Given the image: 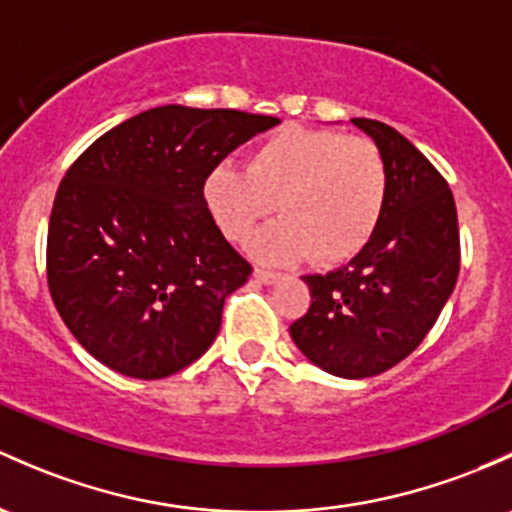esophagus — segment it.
Returning <instances> with one entry per match:
<instances>
[{"instance_id":"1","label":"esophagus","mask_w":512,"mask_h":512,"mask_svg":"<svg viewBox=\"0 0 512 512\" xmlns=\"http://www.w3.org/2000/svg\"><path fill=\"white\" fill-rule=\"evenodd\" d=\"M252 277H255L257 282H262V284H274L279 279V274L272 272V270H262V267H255Z\"/></svg>"}]
</instances>
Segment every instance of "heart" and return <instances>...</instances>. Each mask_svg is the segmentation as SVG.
Instances as JSON below:
<instances>
[{"label": "heart", "mask_w": 512, "mask_h": 512, "mask_svg": "<svg viewBox=\"0 0 512 512\" xmlns=\"http://www.w3.org/2000/svg\"><path fill=\"white\" fill-rule=\"evenodd\" d=\"M203 198L228 240L242 242L274 211L282 220L252 242L265 260L341 265L378 230L387 201V164L368 137L333 129L282 127L257 144L247 171L218 164Z\"/></svg>", "instance_id": "1"}]
</instances>
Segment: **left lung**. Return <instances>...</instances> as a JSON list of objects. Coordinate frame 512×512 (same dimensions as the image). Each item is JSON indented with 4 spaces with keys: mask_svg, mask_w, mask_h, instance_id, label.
I'll return each instance as SVG.
<instances>
[{
    "mask_svg": "<svg viewBox=\"0 0 512 512\" xmlns=\"http://www.w3.org/2000/svg\"><path fill=\"white\" fill-rule=\"evenodd\" d=\"M387 164V201L378 230L348 265L306 274L311 306L289 326L314 365L360 380L405 360L459 277V220L451 188L410 139L378 120L355 117Z\"/></svg>",
    "mask_w": 512,
    "mask_h": 512,
    "instance_id": "left-lung-1",
    "label": "left lung"
}]
</instances>
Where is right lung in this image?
Segmentation results:
<instances>
[{
	"mask_svg": "<svg viewBox=\"0 0 512 512\" xmlns=\"http://www.w3.org/2000/svg\"><path fill=\"white\" fill-rule=\"evenodd\" d=\"M274 125L240 110L164 105L75 159L53 201L46 272L63 324L95 360L159 380L211 348L225 299L252 267L215 225L203 181Z\"/></svg>",
	"mask_w": 512,
	"mask_h": 512,
	"instance_id": "right-lung-1",
	"label": "right lung"
}]
</instances>
